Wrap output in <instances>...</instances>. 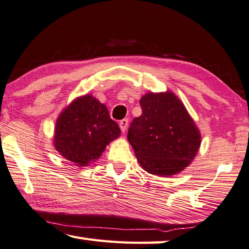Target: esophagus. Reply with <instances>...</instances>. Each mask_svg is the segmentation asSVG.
Returning <instances> with one entry per match:
<instances>
[{
  "mask_svg": "<svg viewBox=\"0 0 249 249\" xmlns=\"http://www.w3.org/2000/svg\"><path fill=\"white\" fill-rule=\"evenodd\" d=\"M127 126H128V119H123V120L120 121V127L122 129V132L125 133V130H126V128H127Z\"/></svg>",
  "mask_w": 249,
  "mask_h": 249,
  "instance_id": "1",
  "label": "esophagus"
}]
</instances>
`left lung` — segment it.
Listing matches in <instances>:
<instances>
[{
	"label": "left lung",
	"mask_w": 249,
	"mask_h": 249,
	"mask_svg": "<svg viewBox=\"0 0 249 249\" xmlns=\"http://www.w3.org/2000/svg\"><path fill=\"white\" fill-rule=\"evenodd\" d=\"M139 103L142 113L133 120L127 134L138 162L155 175L178 173L199 149V130L172 92L147 93Z\"/></svg>",
	"instance_id": "obj_1"
}]
</instances>
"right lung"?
<instances>
[{
  "mask_svg": "<svg viewBox=\"0 0 249 249\" xmlns=\"http://www.w3.org/2000/svg\"><path fill=\"white\" fill-rule=\"evenodd\" d=\"M120 134L107 107L87 94L76 99L58 116L54 147L65 159L83 166L97 160Z\"/></svg>",
  "mask_w": 249,
  "mask_h": 249,
  "instance_id": "obj_1",
  "label": "right lung"
}]
</instances>
